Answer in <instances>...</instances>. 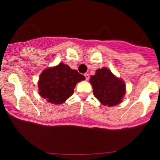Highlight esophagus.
<instances>
[{
	"label": "esophagus",
	"instance_id": "1",
	"mask_svg": "<svg viewBox=\"0 0 160 160\" xmlns=\"http://www.w3.org/2000/svg\"><path fill=\"white\" fill-rule=\"evenodd\" d=\"M84 76H85L86 80H89V74H84Z\"/></svg>",
	"mask_w": 160,
	"mask_h": 160
}]
</instances>
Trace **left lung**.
<instances>
[{
  "instance_id": "obj_1",
  "label": "left lung",
  "mask_w": 160,
  "mask_h": 160,
  "mask_svg": "<svg viewBox=\"0 0 160 160\" xmlns=\"http://www.w3.org/2000/svg\"><path fill=\"white\" fill-rule=\"evenodd\" d=\"M90 82L93 95L104 105L111 107L118 104L126 93L124 82L107 68L97 69L94 76H91Z\"/></svg>"
}]
</instances>
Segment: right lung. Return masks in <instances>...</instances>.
Here are the masks:
<instances>
[{
    "label": "right lung",
    "mask_w": 160,
    "mask_h": 160,
    "mask_svg": "<svg viewBox=\"0 0 160 160\" xmlns=\"http://www.w3.org/2000/svg\"><path fill=\"white\" fill-rule=\"evenodd\" d=\"M83 80L85 77L77 70L60 63L41 73L38 81L39 94L50 103L62 104L73 95L76 84Z\"/></svg>",
    "instance_id": "obj_1"
}]
</instances>
